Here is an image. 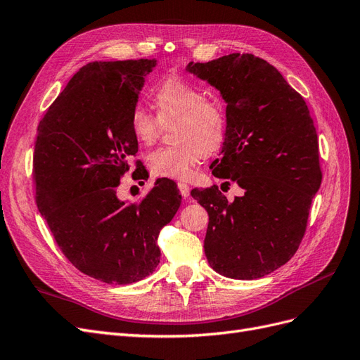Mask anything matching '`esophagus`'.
I'll return each mask as SVG.
<instances>
[{
  "instance_id": "34e87169",
  "label": "esophagus",
  "mask_w": 360,
  "mask_h": 360,
  "mask_svg": "<svg viewBox=\"0 0 360 360\" xmlns=\"http://www.w3.org/2000/svg\"><path fill=\"white\" fill-rule=\"evenodd\" d=\"M179 191H180L183 198H188V197H189V193H191L189 184H186V183H179Z\"/></svg>"
}]
</instances>
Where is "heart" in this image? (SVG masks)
<instances>
[{
	"label": "heart",
	"instance_id": "b5f03b06",
	"mask_svg": "<svg viewBox=\"0 0 360 360\" xmlns=\"http://www.w3.org/2000/svg\"><path fill=\"white\" fill-rule=\"evenodd\" d=\"M156 117L143 108H134L129 127L143 146L156 143L162 127H171L172 146L160 147L147 155L146 163L156 177L174 180L191 179L200 162L221 148L226 135L224 106L205 94L197 85L177 76L160 81L151 93Z\"/></svg>",
	"mask_w": 360,
	"mask_h": 360
}]
</instances>
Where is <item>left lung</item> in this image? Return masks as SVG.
Returning <instances> with one entry per match:
<instances>
[{
  "instance_id": "left-lung-1",
  "label": "left lung",
  "mask_w": 360,
  "mask_h": 360,
  "mask_svg": "<svg viewBox=\"0 0 360 360\" xmlns=\"http://www.w3.org/2000/svg\"><path fill=\"white\" fill-rule=\"evenodd\" d=\"M226 102V135L212 167L242 197L228 201L217 186L192 189L209 213L204 252L222 276L258 279L284 266L307 231L321 184L319 138L303 97L276 68L252 53L189 63Z\"/></svg>"
}]
</instances>
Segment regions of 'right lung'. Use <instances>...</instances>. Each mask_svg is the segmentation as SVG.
I'll return each instance as SVG.
<instances>
[{
	"label": "right lung",
	"mask_w": 360,
	"mask_h": 360,
	"mask_svg": "<svg viewBox=\"0 0 360 360\" xmlns=\"http://www.w3.org/2000/svg\"><path fill=\"white\" fill-rule=\"evenodd\" d=\"M155 66V58L89 63L37 127L32 181L39 212L64 257L106 284H132L153 274L159 233L181 202L169 179L156 180L139 202L117 197L129 159L138 153L129 115ZM135 165L132 176L144 179L143 163Z\"/></svg>",
	"instance_id": "1"
}]
</instances>
